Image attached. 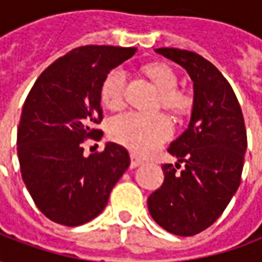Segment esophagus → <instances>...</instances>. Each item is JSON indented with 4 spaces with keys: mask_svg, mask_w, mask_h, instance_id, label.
<instances>
[{
    "mask_svg": "<svg viewBox=\"0 0 262 262\" xmlns=\"http://www.w3.org/2000/svg\"><path fill=\"white\" fill-rule=\"evenodd\" d=\"M143 164V160H140L137 156H135V154H132L130 156V167L132 168H136V167H139V165Z\"/></svg>",
    "mask_w": 262,
    "mask_h": 262,
    "instance_id": "obj_1",
    "label": "esophagus"
}]
</instances>
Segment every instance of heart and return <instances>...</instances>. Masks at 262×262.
Wrapping results in <instances>:
<instances>
[{
  "label": "heart",
  "mask_w": 262,
  "mask_h": 262,
  "mask_svg": "<svg viewBox=\"0 0 262 262\" xmlns=\"http://www.w3.org/2000/svg\"><path fill=\"white\" fill-rule=\"evenodd\" d=\"M146 74L160 90L163 106L172 111H185L191 103L187 92L177 88L176 71L164 63H153L146 67ZM126 90V71L122 67L114 69L103 81L102 101L109 108H118L123 103ZM109 135L115 142L123 144L137 154L153 153L172 135V123L163 114L143 115L123 112L109 123Z\"/></svg>",
  "instance_id": "heart-1"
}]
</instances>
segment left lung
<instances>
[{"label": "left lung", "mask_w": 262, "mask_h": 262, "mask_svg": "<svg viewBox=\"0 0 262 262\" xmlns=\"http://www.w3.org/2000/svg\"><path fill=\"white\" fill-rule=\"evenodd\" d=\"M156 52L187 70L193 108L188 129L168 147L178 163L161 165L164 182L148 196V212L164 230L195 236L219 219L240 187L246 125L233 88L210 61L181 49Z\"/></svg>", "instance_id": "1"}]
</instances>
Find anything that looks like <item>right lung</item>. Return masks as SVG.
Returning <instances> with one entry per match:
<instances>
[{
    "label": "right lung",
    "mask_w": 262,
    "mask_h": 262,
    "mask_svg": "<svg viewBox=\"0 0 262 262\" xmlns=\"http://www.w3.org/2000/svg\"><path fill=\"white\" fill-rule=\"evenodd\" d=\"M136 48L81 46L39 75L26 97L18 126L20 174L33 202L59 225L81 226L97 217L129 165L125 147L84 156L85 139L101 140V91L111 70Z\"/></svg>",
    "instance_id": "right-lung-1"
}]
</instances>
